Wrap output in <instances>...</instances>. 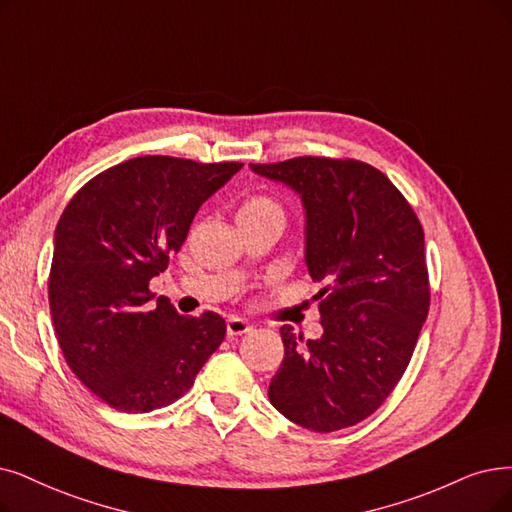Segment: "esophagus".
Wrapping results in <instances>:
<instances>
[{
	"instance_id": "1",
	"label": "esophagus",
	"mask_w": 512,
	"mask_h": 512,
	"mask_svg": "<svg viewBox=\"0 0 512 512\" xmlns=\"http://www.w3.org/2000/svg\"><path fill=\"white\" fill-rule=\"evenodd\" d=\"M252 330V323L243 317H229L227 319V334L229 336H241Z\"/></svg>"
}]
</instances>
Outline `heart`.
I'll use <instances>...</instances> for the list:
<instances>
[{"label": "heart", "mask_w": 512, "mask_h": 512, "mask_svg": "<svg viewBox=\"0 0 512 512\" xmlns=\"http://www.w3.org/2000/svg\"><path fill=\"white\" fill-rule=\"evenodd\" d=\"M271 212L283 214V212H281V206H279V203H277L275 199H271V197H267V195H254V197L245 199V201L241 203V208H239V212H237V220H239V218H248V216L271 214Z\"/></svg>", "instance_id": "1"}]
</instances>
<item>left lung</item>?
I'll list each match as a JSON object with an SVG mask.
<instances>
[{
  "label": "left lung",
  "mask_w": 512,
  "mask_h": 512,
  "mask_svg": "<svg viewBox=\"0 0 512 512\" xmlns=\"http://www.w3.org/2000/svg\"><path fill=\"white\" fill-rule=\"evenodd\" d=\"M250 168L300 195L306 269L325 283L315 296L321 338L281 327L269 399L309 431H340L378 410L414 355L431 302L422 224L370 163L294 157Z\"/></svg>",
  "instance_id": "obj_1"
}]
</instances>
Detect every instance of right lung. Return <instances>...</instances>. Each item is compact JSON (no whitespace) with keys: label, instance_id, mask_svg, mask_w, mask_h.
I'll return each mask as SVG.
<instances>
[{"label":"right lung","instance_id":"right-lung-1","mask_svg":"<svg viewBox=\"0 0 512 512\" xmlns=\"http://www.w3.org/2000/svg\"><path fill=\"white\" fill-rule=\"evenodd\" d=\"M243 163L168 155L128 159L94 176L60 216L48 281L60 349L90 391L126 414L185 395L218 349V313L180 315L149 281L168 269L201 203Z\"/></svg>","mask_w":512,"mask_h":512}]
</instances>
